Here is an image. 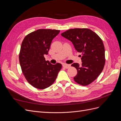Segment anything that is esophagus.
Returning a JSON list of instances; mask_svg holds the SVG:
<instances>
[{
	"label": "esophagus",
	"instance_id": "obj_1",
	"mask_svg": "<svg viewBox=\"0 0 121 121\" xmlns=\"http://www.w3.org/2000/svg\"><path fill=\"white\" fill-rule=\"evenodd\" d=\"M63 66L64 68H65V69H68V68H69V67H70V65H68V64H63Z\"/></svg>",
	"mask_w": 121,
	"mask_h": 121
}]
</instances>
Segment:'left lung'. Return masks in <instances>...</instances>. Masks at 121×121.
Returning a JSON list of instances; mask_svg holds the SVG:
<instances>
[{"label":"left lung","mask_w":121,"mask_h":121,"mask_svg":"<svg viewBox=\"0 0 121 121\" xmlns=\"http://www.w3.org/2000/svg\"><path fill=\"white\" fill-rule=\"evenodd\" d=\"M71 41L76 50L82 53V65L73 64L77 70L74 81L87 86L100 74L105 65V50L103 42L96 33L87 28L71 29L61 34Z\"/></svg>","instance_id":"8db88e82"}]
</instances>
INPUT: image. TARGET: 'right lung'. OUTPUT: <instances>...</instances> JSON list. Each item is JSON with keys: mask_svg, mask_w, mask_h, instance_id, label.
I'll return each instance as SVG.
<instances>
[{"mask_svg": "<svg viewBox=\"0 0 121 121\" xmlns=\"http://www.w3.org/2000/svg\"><path fill=\"white\" fill-rule=\"evenodd\" d=\"M60 32L39 29L26 36L22 43L19 56L22 71L28 82L36 88L44 89L50 86L61 69L60 64L52 65L44 57Z\"/></svg>", "mask_w": 121, "mask_h": 121, "instance_id": "obj_1", "label": "right lung"}]
</instances>
